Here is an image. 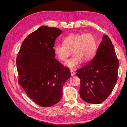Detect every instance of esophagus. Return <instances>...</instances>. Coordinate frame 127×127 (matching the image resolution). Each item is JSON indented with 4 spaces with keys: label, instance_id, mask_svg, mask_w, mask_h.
Returning a JSON list of instances; mask_svg holds the SVG:
<instances>
[{
    "label": "esophagus",
    "instance_id": "obj_1",
    "mask_svg": "<svg viewBox=\"0 0 127 127\" xmlns=\"http://www.w3.org/2000/svg\"><path fill=\"white\" fill-rule=\"evenodd\" d=\"M70 74H71V75L72 76H74L75 74V72L74 71V70H70Z\"/></svg>",
    "mask_w": 127,
    "mask_h": 127
}]
</instances>
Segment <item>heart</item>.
I'll return each mask as SVG.
<instances>
[{"label":"heart","mask_w":127,"mask_h":127,"mask_svg":"<svg viewBox=\"0 0 127 127\" xmlns=\"http://www.w3.org/2000/svg\"><path fill=\"white\" fill-rule=\"evenodd\" d=\"M63 43L56 44L54 51L62 61H66L72 52L74 55L66 63L71 69L77 68L83 61L89 62L93 58L96 51V41L90 33L69 34L64 38Z\"/></svg>","instance_id":"1"}]
</instances>
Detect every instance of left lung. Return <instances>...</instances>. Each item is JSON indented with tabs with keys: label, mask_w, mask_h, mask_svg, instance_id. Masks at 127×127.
Segmentation results:
<instances>
[{
	"label": "left lung",
	"mask_w": 127,
	"mask_h": 127,
	"mask_svg": "<svg viewBox=\"0 0 127 127\" xmlns=\"http://www.w3.org/2000/svg\"><path fill=\"white\" fill-rule=\"evenodd\" d=\"M119 63L108 36L103 35L94 58L77 70L83 100L97 104L108 97L117 82Z\"/></svg>",
	"instance_id": "left-lung-1"
}]
</instances>
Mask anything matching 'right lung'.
<instances>
[{
    "instance_id": "obj_1",
    "label": "right lung",
    "mask_w": 127,
    "mask_h": 127,
    "mask_svg": "<svg viewBox=\"0 0 127 127\" xmlns=\"http://www.w3.org/2000/svg\"><path fill=\"white\" fill-rule=\"evenodd\" d=\"M62 33L58 28L40 27L25 38L17 57L18 83L43 107L60 100L64 84L71 76L69 69L55 58V42Z\"/></svg>"
}]
</instances>
